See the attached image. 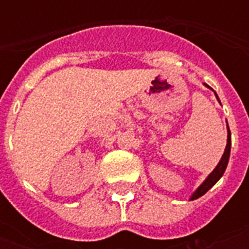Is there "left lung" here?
<instances>
[{
    "instance_id": "1",
    "label": "left lung",
    "mask_w": 249,
    "mask_h": 249,
    "mask_svg": "<svg viewBox=\"0 0 249 249\" xmlns=\"http://www.w3.org/2000/svg\"><path fill=\"white\" fill-rule=\"evenodd\" d=\"M216 97H217V95H216ZM217 100H219V98H217ZM227 129H229V127H227ZM230 148H231V133H230V129H229L227 130V145H226L223 157H222V159H220V162L217 163V166L215 167V170L208 176V178H206L205 181H204L201 186L196 188V191L193 194L191 199H196V198H199V196H204L206 191H208L209 188H212V187L215 186L216 181H217L220 177L223 176L226 167H227V163H229V158H230Z\"/></svg>"
}]
</instances>
